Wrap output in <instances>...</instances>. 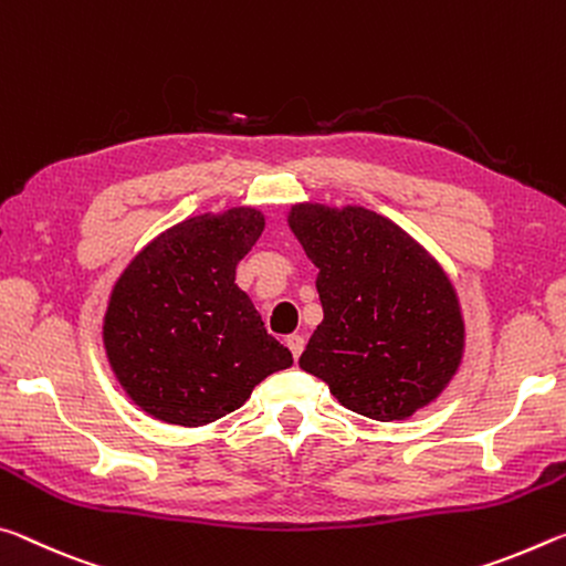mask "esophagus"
I'll return each mask as SVG.
<instances>
[{
	"label": "esophagus",
	"instance_id": "obj_1",
	"mask_svg": "<svg viewBox=\"0 0 566 566\" xmlns=\"http://www.w3.org/2000/svg\"><path fill=\"white\" fill-rule=\"evenodd\" d=\"M285 346H289V348H291V354H293V358H298V356L303 354L305 338H303V336H298V333H293V336H289V338H285Z\"/></svg>",
	"mask_w": 566,
	"mask_h": 566
}]
</instances>
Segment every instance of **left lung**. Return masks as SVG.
<instances>
[{"instance_id":"obj_1","label":"left lung","mask_w":566,"mask_h":566,"mask_svg":"<svg viewBox=\"0 0 566 566\" xmlns=\"http://www.w3.org/2000/svg\"><path fill=\"white\" fill-rule=\"evenodd\" d=\"M289 226L318 268L323 321L301 368L346 409L401 421L429 406L464 356V318L443 268L374 210L298 202Z\"/></svg>"}]
</instances>
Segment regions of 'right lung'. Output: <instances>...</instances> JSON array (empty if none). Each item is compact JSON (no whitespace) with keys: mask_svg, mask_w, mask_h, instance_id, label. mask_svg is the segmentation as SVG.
I'll use <instances>...</instances> for the list:
<instances>
[{"mask_svg":"<svg viewBox=\"0 0 566 566\" xmlns=\"http://www.w3.org/2000/svg\"><path fill=\"white\" fill-rule=\"evenodd\" d=\"M263 228V212L253 208L188 218L147 243L117 277L102 340L119 386L145 413L206 426L293 364L235 285V268Z\"/></svg>","mask_w":566,"mask_h":566,"instance_id":"right-lung-1","label":"right lung"}]
</instances>
